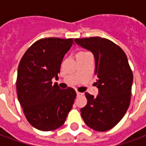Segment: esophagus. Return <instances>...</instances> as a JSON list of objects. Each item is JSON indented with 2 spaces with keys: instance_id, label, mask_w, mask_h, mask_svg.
<instances>
[{
  "instance_id": "1",
  "label": "esophagus",
  "mask_w": 146,
  "mask_h": 146,
  "mask_svg": "<svg viewBox=\"0 0 146 146\" xmlns=\"http://www.w3.org/2000/svg\"><path fill=\"white\" fill-rule=\"evenodd\" d=\"M81 95V93H80V92H76V95H77V96H79V95Z\"/></svg>"
}]
</instances>
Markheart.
Here are the masks:
<instances>
[{"label": "heart", "mask_w": 146, "mask_h": 146, "mask_svg": "<svg viewBox=\"0 0 146 146\" xmlns=\"http://www.w3.org/2000/svg\"><path fill=\"white\" fill-rule=\"evenodd\" d=\"M80 53H85V52H80ZM79 53V54H80Z\"/></svg>", "instance_id": "heart-1"}]
</instances>
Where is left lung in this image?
Returning <instances> with one entry per match:
<instances>
[{
    "label": "left lung",
    "instance_id": "left-lung-1",
    "mask_svg": "<svg viewBox=\"0 0 146 146\" xmlns=\"http://www.w3.org/2000/svg\"><path fill=\"white\" fill-rule=\"evenodd\" d=\"M81 48L92 52L95 61L96 97L85 93L88 103L80 109L84 121L98 131H106L121 120L131 100L133 73L127 55L119 46L99 36L75 39Z\"/></svg>",
    "mask_w": 146,
    "mask_h": 146
}]
</instances>
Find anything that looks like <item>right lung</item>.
Segmentation results:
<instances>
[{
    "label": "right lung",
    "mask_w": 146,
    "mask_h": 146,
    "mask_svg": "<svg viewBox=\"0 0 146 146\" xmlns=\"http://www.w3.org/2000/svg\"><path fill=\"white\" fill-rule=\"evenodd\" d=\"M73 39L44 38L35 42L21 59L18 68V99L28 122L43 131L63 124L76 98L74 89L65 90L51 80L58 79L65 54Z\"/></svg>",
    "instance_id": "right-lung-1"
}]
</instances>
